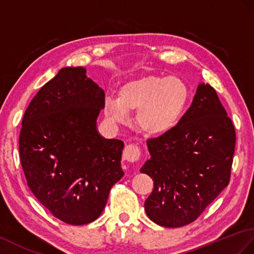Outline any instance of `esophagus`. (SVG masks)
<instances>
[{"label":"esophagus","mask_w":254,"mask_h":254,"mask_svg":"<svg viewBox=\"0 0 254 254\" xmlns=\"http://www.w3.org/2000/svg\"><path fill=\"white\" fill-rule=\"evenodd\" d=\"M141 157V150L136 144H128L123 150V159L128 163L137 162Z\"/></svg>","instance_id":"esophagus-1"}]
</instances>
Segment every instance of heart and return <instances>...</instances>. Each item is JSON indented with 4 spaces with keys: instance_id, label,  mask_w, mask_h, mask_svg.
I'll return each instance as SVG.
<instances>
[{
    "instance_id": "1",
    "label": "heart",
    "mask_w": 254,
    "mask_h": 254,
    "mask_svg": "<svg viewBox=\"0 0 254 254\" xmlns=\"http://www.w3.org/2000/svg\"><path fill=\"white\" fill-rule=\"evenodd\" d=\"M190 91L176 76L144 75L120 86L117 98L106 96L104 113L109 120L125 123L128 114L136 112V125L148 135L171 131L184 111Z\"/></svg>"
}]
</instances>
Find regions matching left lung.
<instances>
[{"instance_id":"obj_1","label":"left lung","mask_w":254,"mask_h":254,"mask_svg":"<svg viewBox=\"0 0 254 254\" xmlns=\"http://www.w3.org/2000/svg\"><path fill=\"white\" fill-rule=\"evenodd\" d=\"M235 145V127L215 90L200 84L178 125L147 139L150 159L140 172L154 181L145 201L149 219L164 227L197 220L228 185Z\"/></svg>"}]
</instances>
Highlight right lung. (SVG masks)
I'll return each instance as SVG.
<instances>
[{
  "mask_svg": "<svg viewBox=\"0 0 254 254\" xmlns=\"http://www.w3.org/2000/svg\"><path fill=\"white\" fill-rule=\"evenodd\" d=\"M82 67L60 70L22 118L19 155L27 184L56 219L84 225L102 214L123 176V141L99 136L105 92Z\"/></svg>",
  "mask_w": 254,
  "mask_h": 254,
  "instance_id": "add662e5",
  "label": "right lung"
}]
</instances>
